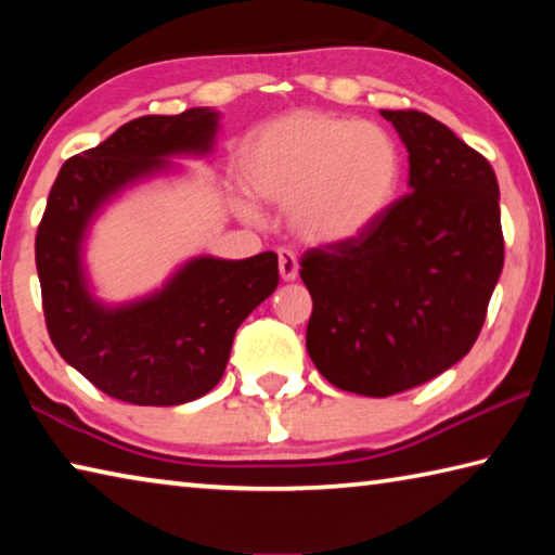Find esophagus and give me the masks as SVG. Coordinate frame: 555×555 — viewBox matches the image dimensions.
Instances as JSON below:
<instances>
[{
	"label": "esophagus",
	"mask_w": 555,
	"mask_h": 555,
	"mask_svg": "<svg viewBox=\"0 0 555 555\" xmlns=\"http://www.w3.org/2000/svg\"><path fill=\"white\" fill-rule=\"evenodd\" d=\"M279 271L284 281H294L298 276V259L291 249H279Z\"/></svg>",
	"instance_id": "34e87169"
}]
</instances>
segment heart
I'll list each match as a JSON object with an SVG mask.
<instances>
[{
    "label": "heart",
    "instance_id": "obj_1",
    "mask_svg": "<svg viewBox=\"0 0 555 555\" xmlns=\"http://www.w3.org/2000/svg\"><path fill=\"white\" fill-rule=\"evenodd\" d=\"M242 176L257 198L288 205L298 237L345 244L389 212L403 156L374 121L300 109L267 121L244 142Z\"/></svg>",
    "mask_w": 555,
    "mask_h": 555
}]
</instances>
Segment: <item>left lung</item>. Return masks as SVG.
Returning <instances> with one entry per match:
<instances>
[{"instance_id": "8db88e82", "label": "left lung", "mask_w": 555, "mask_h": 555, "mask_svg": "<svg viewBox=\"0 0 555 555\" xmlns=\"http://www.w3.org/2000/svg\"><path fill=\"white\" fill-rule=\"evenodd\" d=\"M409 152V191L362 237L300 257L306 347L337 389L391 397L453 367L482 331L504 267L490 162L418 109H382Z\"/></svg>"}]
</instances>
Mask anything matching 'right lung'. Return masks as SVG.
Here are the masks:
<instances>
[{"mask_svg": "<svg viewBox=\"0 0 555 555\" xmlns=\"http://www.w3.org/2000/svg\"><path fill=\"white\" fill-rule=\"evenodd\" d=\"M218 112L146 115L95 149L68 158L36 232L46 327L70 367L107 397L178 406L208 393L228 367L232 340L279 284V257H195L156 294L105 306L90 294L82 240L102 205L127 185L171 168L168 156L208 154Z\"/></svg>", "mask_w": 555, "mask_h": 555, "instance_id": "1", "label": "right lung"}]
</instances>
